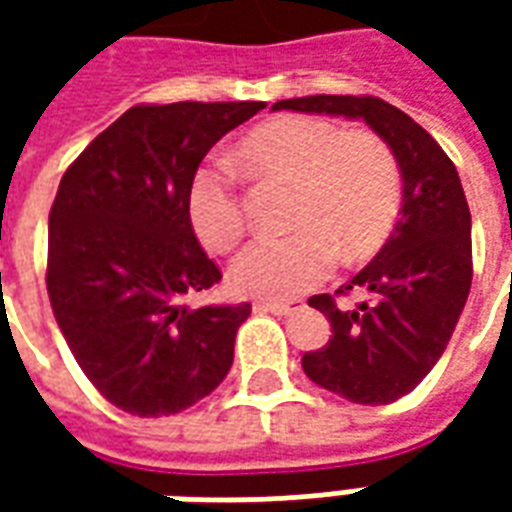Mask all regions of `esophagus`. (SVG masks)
I'll list each match as a JSON object with an SVG mask.
<instances>
[{
  "instance_id": "obj_1",
  "label": "esophagus",
  "mask_w": 512,
  "mask_h": 512,
  "mask_svg": "<svg viewBox=\"0 0 512 512\" xmlns=\"http://www.w3.org/2000/svg\"><path fill=\"white\" fill-rule=\"evenodd\" d=\"M301 310L299 301H255V312H274V315H290Z\"/></svg>"
}]
</instances>
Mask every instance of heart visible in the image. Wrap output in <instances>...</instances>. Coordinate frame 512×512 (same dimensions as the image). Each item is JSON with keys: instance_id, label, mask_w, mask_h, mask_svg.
I'll use <instances>...</instances> for the list:
<instances>
[{"instance_id": "heart-1", "label": "heart", "mask_w": 512, "mask_h": 512, "mask_svg": "<svg viewBox=\"0 0 512 512\" xmlns=\"http://www.w3.org/2000/svg\"><path fill=\"white\" fill-rule=\"evenodd\" d=\"M238 158L263 175L296 183L290 222L296 230L246 246L230 268L238 293L279 301L307 293L340 260L378 252L400 208V169L384 139L367 128L337 131L315 117H279L255 128ZM189 219L211 252H230L246 222L230 178L202 169L189 189Z\"/></svg>"}]
</instances>
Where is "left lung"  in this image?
<instances>
[{"instance_id":"8db88e82","label":"left lung","mask_w":512,"mask_h":512,"mask_svg":"<svg viewBox=\"0 0 512 512\" xmlns=\"http://www.w3.org/2000/svg\"><path fill=\"white\" fill-rule=\"evenodd\" d=\"M271 109L365 120L395 153L400 219L381 252L337 290L359 288L370 299L340 310L329 293L312 296L332 337L301 359L307 378L334 395L392 403L439 362L472 288V216L458 169L425 128L373 95H307Z\"/></svg>"}]
</instances>
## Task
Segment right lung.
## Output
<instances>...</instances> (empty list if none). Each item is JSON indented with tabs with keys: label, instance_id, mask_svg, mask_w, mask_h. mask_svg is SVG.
Wrapping results in <instances>:
<instances>
[{
	"label": "right lung",
	"instance_id": "right-lung-1",
	"mask_svg": "<svg viewBox=\"0 0 512 512\" xmlns=\"http://www.w3.org/2000/svg\"><path fill=\"white\" fill-rule=\"evenodd\" d=\"M263 106H131L62 175L49 213L51 310L84 376L128 414H178L233 365L252 307L183 304L222 279L191 227L189 189L205 153Z\"/></svg>",
	"mask_w": 512,
	"mask_h": 512
}]
</instances>
